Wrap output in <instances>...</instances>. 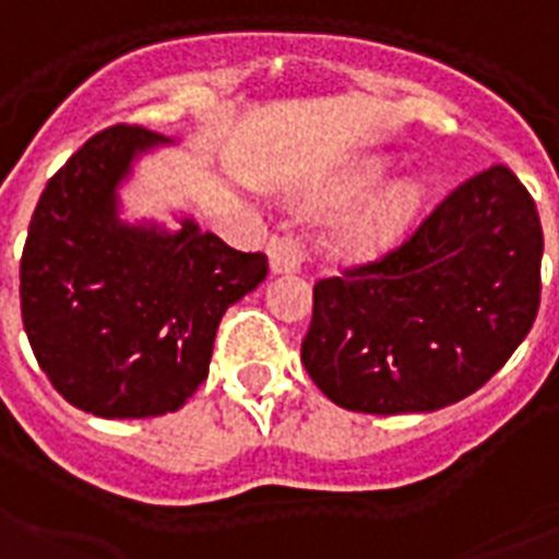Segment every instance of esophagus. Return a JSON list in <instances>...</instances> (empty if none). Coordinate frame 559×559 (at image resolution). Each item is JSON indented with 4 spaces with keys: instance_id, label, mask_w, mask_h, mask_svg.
Returning <instances> with one entry per match:
<instances>
[{
    "instance_id": "esophagus-1",
    "label": "esophagus",
    "mask_w": 559,
    "mask_h": 559,
    "mask_svg": "<svg viewBox=\"0 0 559 559\" xmlns=\"http://www.w3.org/2000/svg\"><path fill=\"white\" fill-rule=\"evenodd\" d=\"M309 258L307 243L298 236L287 233V236H275L270 241V266L272 272H295L301 270V264Z\"/></svg>"
}]
</instances>
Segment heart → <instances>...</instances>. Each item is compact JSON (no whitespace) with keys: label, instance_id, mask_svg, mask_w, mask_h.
<instances>
[{"label":"heart","instance_id":"obj_1","mask_svg":"<svg viewBox=\"0 0 559 559\" xmlns=\"http://www.w3.org/2000/svg\"><path fill=\"white\" fill-rule=\"evenodd\" d=\"M381 178V167L369 164L358 176L352 178L355 190H369ZM417 201V190L412 185H395L383 190L378 199H372L367 207H360L358 213H352L349 218L337 224L335 247L346 255H360V252L378 250L381 243L395 236L397 227L406 222V215L412 213Z\"/></svg>","mask_w":559,"mask_h":559}]
</instances>
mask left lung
<instances>
[{
  "label": "left lung",
  "instance_id": "8db88e82",
  "mask_svg": "<svg viewBox=\"0 0 559 559\" xmlns=\"http://www.w3.org/2000/svg\"><path fill=\"white\" fill-rule=\"evenodd\" d=\"M540 261L534 199L495 164L449 192L401 247L318 281L304 367L349 412L403 415L463 401L532 330Z\"/></svg>",
  "mask_w": 559,
  "mask_h": 559
}]
</instances>
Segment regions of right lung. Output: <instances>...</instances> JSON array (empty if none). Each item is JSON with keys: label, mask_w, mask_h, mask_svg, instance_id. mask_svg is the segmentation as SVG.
Wrapping results in <instances>:
<instances>
[{"label": "right lung", "mask_w": 559, "mask_h": 559, "mask_svg": "<svg viewBox=\"0 0 559 559\" xmlns=\"http://www.w3.org/2000/svg\"><path fill=\"white\" fill-rule=\"evenodd\" d=\"M162 133L116 124L82 144L41 190L19 298L31 349L68 403L98 417L181 409L204 383L224 312L266 278L192 218L178 233L119 222V185Z\"/></svg>", "instance_id": "obj_1"}]
</instances>
